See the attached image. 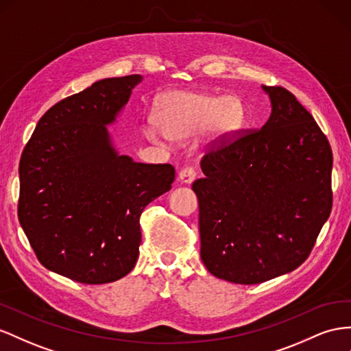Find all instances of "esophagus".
Listing matches in <instances>:
<instances>
[{
    "instance_id": "1",
    "label": "esophagus",
    "mask_w": 351,
    "mask_h": 351,
    "mask_svg": "<svg viewBox=\"0 0 351 351\" xmlns=\"http://www.w3.org/2000/svg\"><path fill=\"white\" fill-rule=\"evenodd\" d=\"M196 176H197V173H196V169L193 167H184V168L180 169L178 180L184 184H191L193 180L196 178Z\"/></svg>"
}]
</instances>
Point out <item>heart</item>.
Segmentation results:
<instances>
[{"instance_id": "heart-1", "label": "heart", "mask_w": 351, "mask_h": 351, "mask_svg": "<svg viewBox=\"0 0 351 351\" xmlns=\"http://www.w3.org/2000/svg\"><path fill=\"white\" fill-rule=\"evenodd\" d=\"M245 117L241 99L187 90L165 93L158 101L156 120L145 127V134L154 141L191 137L204 131L206 141L215 143L238 130Z\"/></svg>"}]
</instances>
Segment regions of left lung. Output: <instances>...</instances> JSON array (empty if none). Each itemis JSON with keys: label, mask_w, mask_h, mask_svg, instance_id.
I'll use <instances>...</instances> for the list:
<instances>
[{"label": "left lung", "mask_w": 351, "mask_h": 351, "mask_svg": "<svg viewBox=\"0 0 351 351\" xmlns=\"http://www.w3.org/2000/svg\"><path fill=\"white\" fill-rule=\"evenodd\" d=\"M263 90L271 115L241 130L201 160V258L227 282L255 285L307 260L332 210V150L310 112L283 87Z\"/></svg>", "instance_id": "8db88e82"}]
</instances>
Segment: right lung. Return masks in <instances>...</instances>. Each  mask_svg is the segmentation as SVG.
<instances>
[{
	"mask_svg": "<svg viewBox=\"0 0 351 351\" xmlns=\"http://www.w3.org/2000/svg\"><path fill=\"white\" fill-rule=\"evenodd\" d=\"M140 75L106 78L56 103L38 121L21 164L17 215L45 269L87 285L136 266L140 215L168 192L169 164H140L112 146L109 124Z\"/></svg>",
	"mask_w": 351,
	"mask_h": 351,
	"instance_id": "1",
	"label": "right lung"
}]
</instances>
